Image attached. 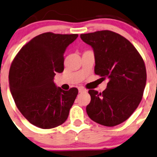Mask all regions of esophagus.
<instances>
[{"mask_svg":"<svg viewBox=\"0 0 157 157\" xmlns=\"http://www.w3.org/2000/svg\"><path fill=\"white\" fill-rule=\"evenodd\" d=\"M78 91H79V92H84L86 91V90L83 86H80V87H78Z\"/></svg>","mask_w":157,"mask_h":157,"instance_id":"1","label":"esophagus"}]
</instances>
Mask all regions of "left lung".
<instances>
[{"label": "left lung", "mask_w": 157, "mask_h": 157, "mask_svg": "<svg viewBox=\"0 0 157 157\" xmlns=\"http://www.w3.org/2000/svg\"><path fill=\"white\" fill-rule=\"evenodd\" d=\"M80 38L93 49L95 73L109 79L102 92L89 90L91 101L86 106L87 114L102 126L120 124L142 99L147 80L144 60L128 40L113 31L80 34Z\"/></svg>", "instance_id": "1"}]
</instances>
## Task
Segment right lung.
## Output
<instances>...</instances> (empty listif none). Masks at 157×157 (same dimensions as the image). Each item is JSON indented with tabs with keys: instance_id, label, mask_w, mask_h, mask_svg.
<instances>
[{
	"instance_id": "1",
	"label": "right lung",
	"mask_w": 157,
	"mask_h": 157,
	"mask_svg": "<svg viewBox=\"0 0 157 157\" xmlns=\"http://www.w3.org/2000/svg\"><path fill=\"white\" fill-rule=\"evenodd\" d=\"M78 34L44 33L31 39L13 61L10 90L19 111L34 126L52 128L64 123L78 94L54 83L64 71V53Z\"/></svg>"
}]
</instances>
